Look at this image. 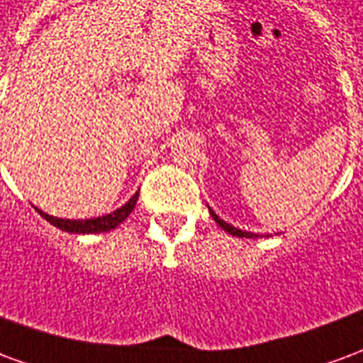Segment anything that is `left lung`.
<instances>
[{"instance_id":"8db88e82","label":"left lung","mask_w":363,"mask_h":363,"mask_svg":"<svg viewBox=\"0 0 363 363\" xmlns=\"http://www.w3.org/2000/svg\"><path fill=\"white\" fill-rule=\"evenodd\" d=\"M208 210H210V213H212V218H213V220L218 221V225H220L221 229H225V231H228V233H231V235H237V237H247V239H252V237H262V235H259V233H251V231H243V229H237V228H233V225H231V223H228V221L220 220V218H218V213L213 212L212 208H208Z\"/></svg>"}]
</instances>
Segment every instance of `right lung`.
I'll return each mask as SVG.
<instances>
[{"label": "right lung", "mask_w": 363, "mask_h": 363, "mask_svg": "<svg viewBox=\"0 0 363 363\" xmlns=\"http://www.w3.org/2000/svg\"><path fill=\"white\" fill-rule=\"evenodd\" d=\"M135 202H138V192L128 200L126 204L120 206L118 210L106 213V216H99V218H89V220H64V218H54V216L43 212L38 208H35V210L43 216L44 220L50 221L54 228L67 231V233H104V231L118 228L120 223L130 216V212L134 210Z\"/></svg>", "instance_id": "obj_1"}]
</instances>
